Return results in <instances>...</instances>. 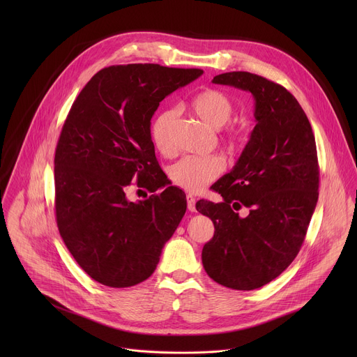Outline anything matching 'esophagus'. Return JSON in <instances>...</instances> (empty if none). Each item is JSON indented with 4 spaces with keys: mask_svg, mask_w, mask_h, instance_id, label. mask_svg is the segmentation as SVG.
<instances>
[{
    "mask_svg": "<svg viewBox=\"0 0 357 357\" xmlns=\"http://www.w3.org/2000/svg\"><path fill=\"white\" fill-rule=\"evenodd\" d=\"M186 202H188V209H189V212H196V208H195L196 199H195V196L186 195Z\"/></svg>",
    "mask_w": 357,
    "mask_h": 357,
    "instance_id": "esophagus-1",
    "label": "esophagus"
}]
</instances>
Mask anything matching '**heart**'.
<instances>
[{
    "instance_id": "obj_1",
    "label": "heart",
    "mask_w": 357,
    "mask_h": 357,
    "mask_svg": "<svg viewBox=\"0 0 357 357\" xmlns=\"http://www.w3.org/2000/svg\"><path fill=\"white\" fill-rule=\"evenodd\" d=\"M190 110L212 130L223 128L233 114L231 98L216 89H208L197 93L189 103ZM178 113L174 109L161 112L151 126V139L154 146L162 155H172L174 128L176 124ZM226 145L230 149H237L245 141L243 128H233L226 135ZM225 171V161L218 155L196 157L189 155L172 165L169 175L172 182L190 193H197L216 181Z\"/></svg>"
}]
</instances>
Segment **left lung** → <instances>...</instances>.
Segmentation results:
<instances>
[{
	"mask_svg": "<svg viewBox=\"0 0 357 357\" xmlns=\"http://www.w3.org/2000/svg\"><path fill=\"white\" fill-rule=\"evenodd\" d=\"M250 91L256 127L233 169L212 185L223 202L199 200L215 234L203 245L208 275L250 291L277 278L296 257L318 202L317 144L307 114L282 86L248 72L212 80ZM249 209L245 218L238 216Z\"/></svg>",
	"mask_w": 357,
	"mask_h": 357,
	"instance_id": "obj_1",
	"label": "left lung"
}]
</instances>
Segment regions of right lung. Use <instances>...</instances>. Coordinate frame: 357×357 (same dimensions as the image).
Masks as SVG:
<instances>
[{"instance_id": "obj_1", "label": "right lung", "mask_w": 357, "mask_h": 357, "mask_svg": "<svg viewBox=\"0 0 357 357\" xmlns=\"http://www.w3.org/2000/svg\"><path fill=\"white\" fill-rule=\"evenodd\" d=\"M200 69L152 63L110 66L83 87L55 154L56 222L77 264L94 281L126 288L155 271L165 243L186 212L155 158L151 119L161 101L202 76ZM150 191L131 202V180Z\"/></svg>"}]
</instances>
